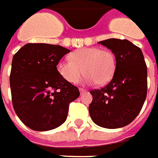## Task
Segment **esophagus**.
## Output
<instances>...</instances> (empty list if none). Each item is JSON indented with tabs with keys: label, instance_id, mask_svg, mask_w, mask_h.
Masks as SVG:
<instances>
[{
	"label": "esophagus",
	"instance_id": "1",
	"mask_svg": "<svg viewBox=\"0 0 158 158\" xmlns=\"http://www.w3.org/2000/svg\"><path fill=\"white\" fill-rule=\"evenodd\" d=\"M79 91H80V93H81V94H84V93H86V92H87V90H86V89H84V88H79Z\"/></svg>",
	"mask_w": 158,
	"mask_h": 158
}]
</instances>
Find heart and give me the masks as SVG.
<instances>
[{
  "label": "heart",
  "mask_w": 158,
  "mask_h": 158,
  "mask_svg": "<svg viewBox=\"0 0 158 158\" xmlns=\"http://www.w3.org/2000/svg\"><path fill=\"white\" fill-rule=\"evenodd\" d=\"M70 60H60L57 70L60 77L70 83H77L81 76L87 74L88 84L105 85L112 79L116 70V59L112 52L99 48H83L70 54Z\"/></svg>",
  "instance_id": "1"
}]
</instances>
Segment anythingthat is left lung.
Instances as JSON below:
<instances>
[{
	"label": "left lung",
	"instance_id": "8db88e82",
	"mask_svg": "<svg viewBox=\"0 0 158 158\" xmlns=\"http://www.w3.org/2000/svg\"><path fill=\"white\" fill-rule=\"evenodd\" d=\"M116 57V70L108 84L91 90L89 114L95 124L106 128L127 126L135 120L147 94V67L141 49L127 40L99 41Z\"/></svg>",
	"mask_w": 158,
	"mask_h": 158
}]
</instances>
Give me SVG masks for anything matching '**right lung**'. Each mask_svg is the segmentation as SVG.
<instances>
[{"label":"right lung","mask_w":158,"mask_h":158,"mask_svg":"<svg viewBox=\"0 0 158 158\" xmlns=\"http://www.w3.org/2000/svg\"><path fill=\"white\" fill-rule=\"evenodd\" d=\"M70 50L59 45L28 43L14 54L10 74L13 109L25 126L54 129L67 118L78 88L60 77L57 64Z\"/></svg>","instance_id":"right-lung-1"}]
</instances>
